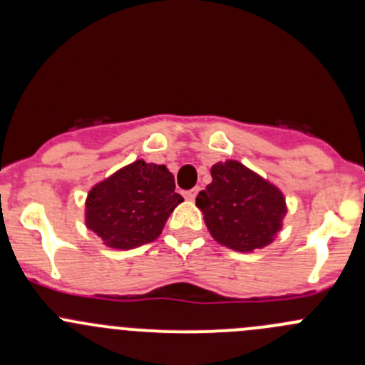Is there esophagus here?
Listing matches in <instances>:
<instances>
[{
  "instance_id": "esophagus-1",
  "label": "esophagus",
  "mask_w": 365,
  "mask_h": 365,
  "mask_svg": "<svg viewBox=\"0 0 365 365\" xmlns=\"http://www.w3.org/2000/svg\"><path fill=\"white\" fill-rule=\"evenodd\" d=\"M197 192H200V187H194V189L185 190V192H183V197H185V200H189V201H194V200H196Z\"/></svg>"
}]
</instances>
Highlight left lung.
<instances>
[{"label": "left lung", "instance_id": "1", "mask_svg": "<svg viewBox=\"0 0 365 365\" xmlns=\"http://www.w3.org/2000/svg\"><path fill=\"white\" fill-rule=\"evenodd\" d=\"M205 224L219 244L254 251L274 240L286 213L284 196L237 160L212 168V183L196 197Z\"/></svg>", "mask_w": 365, "mask_h": 365}]
</instances>
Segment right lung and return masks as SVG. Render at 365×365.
I'll list each match as a JSON object with an SVG mask.
<instances>
[{
	"label": "right lung",
	"instance_id": "obj_1",
	"mask_svg": "<svg viewBox=\"0 0 365 365\" xmlns=\"http://www.w3.org/2000/svg\"><path fill=\"white\" fill-rule=\"evenodd\" d=\"M183 197L165 165L135 160L90 190L86 226L113 249L150 244Z\"/></svg>",
	"mask_w": 365,
	"mask_h": 365
}]
</instances>
